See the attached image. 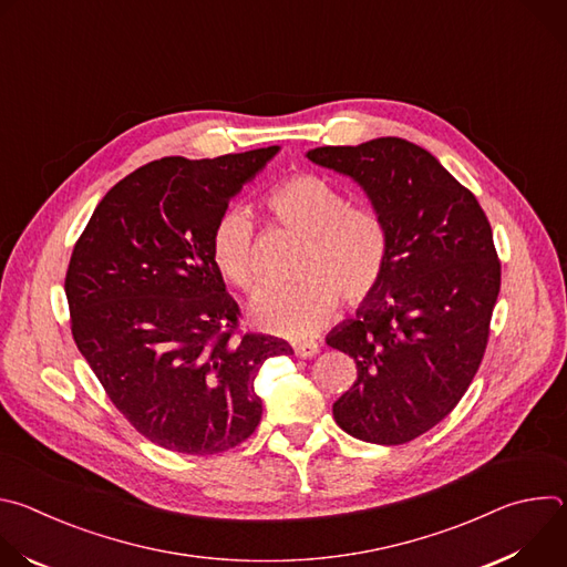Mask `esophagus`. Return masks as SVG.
Segmentation results:
<instances>
[{"instance_id": "34e87169", "label": "esophagus", "mask_w": 567, "mask_h": 567, "mask_svg": "<svg viewBox=\"0 0 567 567\" xmlns=\"http://www.w3.org/2000/svg\"><path fill=\"white\" fill-rule=\"evenodd\" d=\"M318 343H313V341H305V343H296L293 346V352H296V357H300V359H311V357H316L318 354Z\"/></svg>"}]
</instances>
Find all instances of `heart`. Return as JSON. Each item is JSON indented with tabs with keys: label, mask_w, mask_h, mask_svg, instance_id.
Wrapping results in <instances>:
<instances>
[{
	"label": "heart",
	"mask_w": 567,
	"mask_h": 567,
	"mask_svg": "<svg viewBox=\"0 0 567 567\" xmlns=\"http://www.w3.org/2000/svg\"><path fill=\"white\" fill-rule=\"evenodd\" d=\"M271 215L305 237L296 285L265 287L249 316L260 330L287 339L316 334L332 318L339 296L359 305L383 278L388 265V233L381 217L350 199L318 175H293L267 195ZM210 256L217 271L235 287L256 282L254 219L245 208L219 215L210 235Z\"/></svg>",
	"instance_id": "b5f03b06"
}]
</instances>
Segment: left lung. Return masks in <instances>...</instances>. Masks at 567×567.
Segmentation results:
<instances>
[{
	"mask_svg": "<svg viewBox=\"0 0 567 567\" xmlns=\"http://www.w3.org/2000/svg\"><path fill=\"white\" fill-rule=\"evenodd\" d=\"M305 156L359 184L388 233L381 282L326 339L357 363L334 420L357 440L406 444L457 406L487 348L501 291L489 219L411 141L322 145Z\"/></svg>",
	"mask_w": 567,
	"mask_h": 567,
	"instance_id": "1",
	"label": "left lung"
}]
</instances>
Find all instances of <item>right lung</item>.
Listing matches in <instances>:
<instances>
[{
  "label": "right lung",
  "mask_w": 567,
  "mask_h": 567,
  "mask_svg": "<svg viewBox=\"0 0 567 567\" xmlns=\"http://www.w3.org/2000/svg\"><path fill=\"white\" fill-rule=\"evenodd\" d=\"M278 152L152 161L101 199L73 247V341L123 417L161 449L213 455L245 442L262 417V363L293 354L274 337H233L239 307L210 256L215 221Z\"/></svg>",
  "instance_id": "right-lung-1"
}]
</instances>
